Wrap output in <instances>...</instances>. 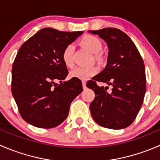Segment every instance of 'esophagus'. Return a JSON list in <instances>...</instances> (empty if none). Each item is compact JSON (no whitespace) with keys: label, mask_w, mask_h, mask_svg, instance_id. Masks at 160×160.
Returning a JSON list of instances; mask_svg holds the SVG:
<instances>
[{"label":"esophagus","mask_w":160,"mask_h":160,"mask_svg":"<svg viewBox=\"0 0 160 160\" xmlns=\"http://www.w3.org/2000/svg\"><path fill=\"white\" fill-rule=\"evenodd\" d=\"M82 85H83V89H86V82H85V81L82 82Z\"/></svg>","instance_id":"esophagus-1"}]
</instances>
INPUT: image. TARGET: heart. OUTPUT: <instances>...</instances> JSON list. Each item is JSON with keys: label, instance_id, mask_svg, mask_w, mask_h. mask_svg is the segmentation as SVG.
I'll list each match as a JSON object with an SVG mask.
<instances>
[{"label": "heart", "instance_id": "b5f03b06", "mask_svg": "<svg viewBox=\"0 0 160 160\" xmlns=\"http://www.w3.org/2000/svg\"><path fill=\"white\" fill-rule=\"evenodd\" d=\"M80 43L83 46L89 49L90 52L93 53H97L96 57L98 59H101V55L99 52L102 49L103 44L101 39L98 37L92 35H86L81 38ZM73 46L72 44H68L62 52V60L66 67H73ZM98 67L95 66L91 67H76L70 72V77L71 78L80 79L82 80H87L98 73Z\"/></svg>", "mask_w": 160, "mask_h": 160}]
</instances>
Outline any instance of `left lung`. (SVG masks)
<instances>
[{
  "instance_id": "1",
  "label": "left lung",
  "mask_w": 160,
  "mask_h": 160,
  "mask_svg": "<svg viewBox=\"0 0 160 160\" xmlns=\"http://www.w3.org/2000/svg\"><path fill=\"white\" fill-rule=\"evenodd\" d=\"M89 32L107 42L108 57L105 69L87 83L95 98L90 104L93 120L111 129L127 128L135 121L146 93V71L143 59L132 39L122 31L104 28ZM97 82L112 86L99 87Z\"/></svg>"
}]
</instances>
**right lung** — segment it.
I'll use <instances>...</instances> for the list:
<instances>
[{"label": "right lung", "mask_w": 160, "mask_h": 160, "mask_svg": "<svg viewBox=\"0 0 160 160\" xmlns=\"http://www.w3.org/2000/svg\"><path fill=\"white\" fill-rule=\"evenodd\" d=\"M83 32L44 28L19 49L12 65L11 92L21 116L30 125L41 128L60 125L71 102L83 90L80 79L62 82L68 70L61 56Z\"/></svg>", "instance_id": "1"}]
</instances>
